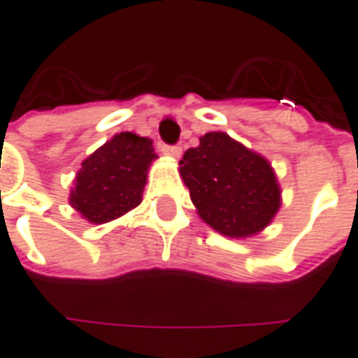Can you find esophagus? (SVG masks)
Instances as JSON below:
<instances>
[{
	"label": "esophagus",
	"mask_w": 358,
	"mask_h": 358,
	"mask_svg": "<svg viewBox=\"0 0 358 358\" xmlns=\"http://www.w3.org/2000/svg\"><path fill=\"white\" fill-rule=\"evenodd\" d=\"M162 152H164L165 155H169V157H181V154H183V150H181V146H164L162 148Z\"/></svg>",
	"instance_id": "esophagus-1"
}]
</instances>
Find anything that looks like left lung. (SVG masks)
Masks as SVG:
<instances>
[{"instance_id":"1","label":"left lung","mask_w":358,"mask_h":358,"mask_svg":"<svg viewBox=\"0 0 358 358\" xmlns=\"http://www.w3.org/2000/svg\"><path fill=\"white\" fill-rule=\"evenodd\" d=\"M179 165L199 216L222 236L251 238L277 216L282 199L275 169L226 132H206Z\"/></svg>"}]
</instances>
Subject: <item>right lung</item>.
<instances>
[{"label":"right lung","mask_w":358,"mask_h":358,"mask_svg":"<svg viewBox=\"0 0 358 358\" xmlns=\"http://www.w3.org/2000/svg\"><path fill=\"white\" fill-rule=\"evenodd\" d=\"M155 157L150 138L134 132L115 134L81 162L68 199L71 208L91 224L120 218L142 203L148 169Z\"/></svg>","instance_id":"1"}]
</instances>
